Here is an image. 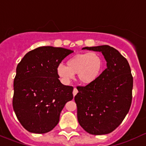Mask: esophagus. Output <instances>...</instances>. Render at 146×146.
<instances>
[{"mask_svg": "<svg viewBox=\"0 0 146 146\" xmlns=\"http://www.w3.org/2000/svg\"><path fill=\"white\" fill-rule=\"evenodd\" d=\"M77 93H78V90L76 89V88H74V90H73V96H75L76 95V94H77Z\"/></svg>", "mask_w": 146, "mask_h": 146, "instance_id": "34e87169", "label": "esophagus"}]
</instances>
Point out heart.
Returning <instances> with one entry per match:
<instances>
[{
  "label": "heart",
  "mask_w": 146,
  "mask_h": 146,
  "mask_svg": "<svg viewBox=\"0 0 146 146\" xmlns=\"http://www.w3.org/2000/svg\"><path fill=\"white\" fill-rule=\"evenodd\" d=\"M103 68V60L96 52H84L73 55L67 61V66L60 64L56 71L64 84H69L77 74L79 81L91 84L97 79Z\"/></svg>",
  "instance_id": "heart-1"
}]
</instances>
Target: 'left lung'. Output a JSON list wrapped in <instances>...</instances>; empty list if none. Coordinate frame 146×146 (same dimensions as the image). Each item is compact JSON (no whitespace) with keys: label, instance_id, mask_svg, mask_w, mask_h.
<instances>
[{"label":"left lung","instance_id":"left-lung-1","mask_svg":"<svg viewBox=\"0 0 146 146\" xmlns=\"http://www.w3.org/2000/svg\"><path fill=\"white\" fill-rule=\"evenodd\" d=\"M82 49L101 52L107 68L74 96L79 124L93 135L108 134L117 128L131 105L133 76L127 60L108 45Z\"/></svg>","mask_w":146,"mask_h":146}]
</instances>
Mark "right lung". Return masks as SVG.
<instances>
[{
  "label": "right lung",
  "mask_w": 146,
  "mask_h": 146,
  "mask_svg": "<svg viewBox=\"0 0 146 146\" xmlns=\"http://www.w3.org/2000/svg\"><path fill=\"white\" fill-rule=\"evenodd\" d=\"M73 50L42 46L28 52L16 69L13 106L28 131L45 133L60 120L66 103L73 98V87L60 82L57 67Z\"/></svg>",
  "instance_id": "1"
}]
</instances>
